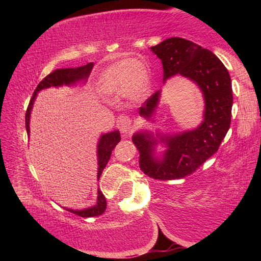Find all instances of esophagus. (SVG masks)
<instances>
[{
  "label": "esophagus",
  "instance_id": "esophagus-1",
  "mask_svg": "<svg viewBox=\"0 0 261 261\" xmlns=\"http://www.w3.org/2000/svg\"><path fill=\"white\" fill-rule=\"evenodd\" d=\"M116 125L120 131H122L123 134H126L129 132L131 129V120L129 116H125V115H120L116 120Z\"/></svg>",
  "mask_w": 261,
  "mask_h": 261
}]
</instances>
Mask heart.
<instances>
[{"label":"heart","mask_w":261,"mask_h":261,"mask_svg":"<svg viewBox=\"0 0 261 261\" xmlns=\"http://www.w3.org/2000/svg\"><path fill=\"white\" fill-rule=\"evenodd\" d=\"M151 76L145 62L138 59L118 60L110 64L96 81V90L102 94H122L126 99H143L151 90Z\"/></svg>","instance_id":"1"}]
</instances>
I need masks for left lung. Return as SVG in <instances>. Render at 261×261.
<instances>
[{"mask_svg": "<svg viewBox=\"0 0 261 261\" xmlns=\"http://www.w3.org/2000/svg\"><path fill=\"white\" fill-rule=\"evenodd\" d=\"M151 50L162 62L163 84L177 74L196 84L204 98L202 121L196 129L182 132L139 130L132 136L144 174L161 180L182 178L216 153L230 127L231 79L213 53L185 39H166ZM160 98L161 91H158L145 101L139 108L140 116L154 122ZM159 144L165 147L161 152H157Z\"/></svg>", "mask_w": 261, "mask_h": 261, "instance_id": "8db88e82", "label": "left lung"}]
</instances>
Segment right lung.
Wrapping results in <instances>:
<instances>
[{
    "mask_svg": "<svg viewBox=\"0 0 261 261\" xmlns=\"http://www.w3.org/2000/svg\"><path fill=\"white\" fill-rule=\"evenodd\" d=\"M94 64L88 63L86 65L79 68H70V69H57L55 71L48 74L42 81L39 83V85L35 88L34 93L31 98L29 103L28 110H26L25 115V124H26V131H28V136L30 137V117L31 112H32L33 103L35 99H37V94L42 90L49 87H61V86H77L81 83H86L88 76L91 74L92 69H93ZM121 140L120 131L115 130L108 134H101L98 145H96V156H98V180L100 178L101 174L107 166V163L112 155L113 149L116 146L118 141ZM107 207V201H106V197L103 196L102 191L98 189V197H96V204L88 207V208L84 210H72L67 208L65 210L71 212V213L82 216V218H93V216H99L103 213Z\"/></svg>",
    "mask_w": 261,
    "mask_h": 261,
    "instance_id": "1",
    "label": "right lung"
}]
</instances>
